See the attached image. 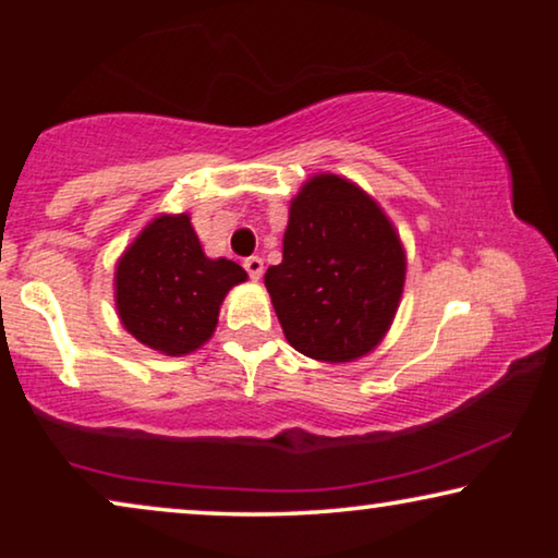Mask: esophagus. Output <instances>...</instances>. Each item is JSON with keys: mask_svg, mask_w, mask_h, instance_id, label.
I'll return each instance as SVG.
<instances>
[{"mask_svg": "<svg viewBox=\"0 0 558 558\" xmlns=\"http://www.w3.org/2000/svg\"><path fill=\"white\" fill-rule=\"evenodd\" d=\"M243 269L248 271V277H251V279H262V274H264V258H258V256H248L246 262H243Z\"/></svg>", "mask_w": 558, "mask_h": 558, "instance_id": "obj_1", "label": "esophagus"}]
</instances>
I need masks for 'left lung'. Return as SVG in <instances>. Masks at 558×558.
Returning <instances> with one entry per match:
<instances>
[{
  "label": "left lung",
  "mask_w": 558,
  "mask_h": 558,
  "mask_svg": "<svg viewBox=\"0 0 558 558\" xmlns=\"http://www.w3.org/2000/svg\"><path fill=\"white\" fill-rule=\"evenodd\" d=\"M403 274L401 241L376 201L338 174H317L292 201L281 264L264 284L289 345L348 363L386 335Z\"/></svg>",
  "instance_id": "obj_1"
}]
</instances>
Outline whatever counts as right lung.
Listing matches in <instances>:
<instances>
[{"mask_svg": "<svg viewBox=\"0 0 558 558\" xmlns=\"http://www.w3.org/2000/svg\"><path fill=\"white\" fill-rule=\"evenodd\" d=\"M241 281L239 264L203 254L185 213L159 216L119 258L117 310L144 345L185 355L210 338L220 302Z\"/></svg>", "mask_w": 558, "mask_h": 558, "instance_id": "obj_1", "label": "right lung"}]
</instances>
